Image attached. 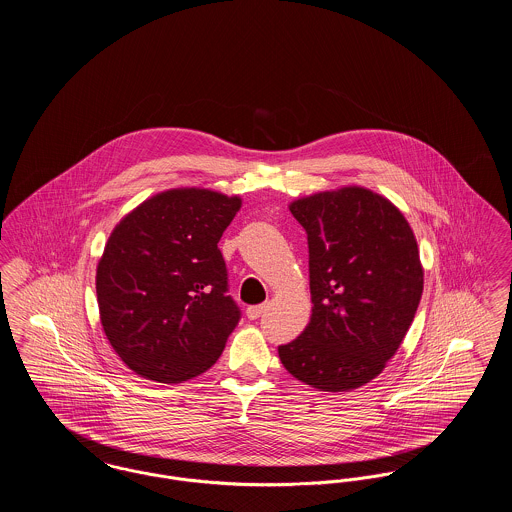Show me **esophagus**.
<instances>
[{"instance_id":"1","label":"esophagus","mask_w":512,"mask_h":512,"mask_svg":"<svg viewBox=\"0 0 512 512\" xmlns=\"http://www.w3.org/2000/svg\"><path fill=\"white\" fill-rule=\"evenodd\" d=\"M267 309V303H263V305H255V307H249V309L245 311V315H247L249 320H257V318L263 317V315L267 313Z\"/></svg>"}]
</instances>
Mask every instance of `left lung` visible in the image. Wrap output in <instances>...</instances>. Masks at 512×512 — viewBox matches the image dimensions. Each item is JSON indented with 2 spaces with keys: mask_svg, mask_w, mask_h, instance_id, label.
Instances as JSON below:
<instances>
[{
  "mask_svg": "<svg viewBox=\"0 0 512 512\" xmlns=\"http://www.w3.org/2000/svg\"><path fill=\"white\" fill-rule=\"evenodd\" d=\"M307 232L313 315L280 345L284 368L320 391H349L374 380L407 336L424 270L403 213L361 186L290 203Z\"/></svg>",
  "mask_w": 512,
  "mask_h": 512,
  "instance_id": "1",
  "label": "left lung"
}]
</instances>
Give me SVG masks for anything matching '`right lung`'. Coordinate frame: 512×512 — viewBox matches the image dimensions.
<instances>
[{"instance_id": "add662e5", "label": "right lung", "mask_w": 512, "mask_h": 512, "mask_svg": "<svg viewBox=\"0 0 512 512\" xmlns=\"http://www.w3.org/2000/svg\"><path fill=\"white\" fill-rule=\"evenodd\" d=\"M242 197L174 188L113 228L96 272L103 332L138 376L180 384L217 363L240 309L219 249Z\"/></svg>"}]
</instances>
